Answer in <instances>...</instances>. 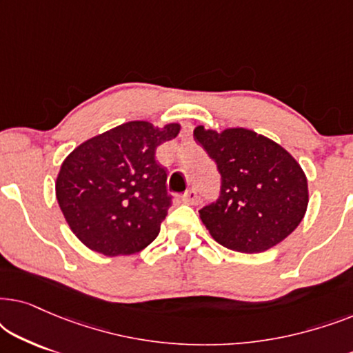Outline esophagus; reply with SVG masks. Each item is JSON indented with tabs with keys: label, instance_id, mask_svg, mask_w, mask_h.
I'll use <instances>...</instances> for the list:
<instances>
[{
	"label": "esophagus",
	"instance_id": "1",
	"mask_svg": "<svg viewBox=\"0 0 353 353\" xmlns=\"http://www.w3.org/2000/svg\"><path fill=\"white\" fill-rule=\"evenodd\" d=\"M181 199L185 201L186 204H196L199 197H197V191L194 190V188H191V190H188L185 194L181 196Z\"/></svg>",
	"mask_w": 353,
	"mask_h": 353
}]
</instances>
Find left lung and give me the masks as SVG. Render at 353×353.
Instances as JSON below:
<instances>
[{
	"label": "left lung",
	"instance_id": "left-lung-1",
	"mask_svg": "<svg viewBox=\"0 0 353 353\" xmlns=\"http://www.w3.org/2000/svg\"><path fill=\"white\" fill-rule=\"evenodd\" d=\"M194 139L216 163L219 199L199 210L216 243L236 252H263L288 238L308 204L305 173L286 149L252 130L216 133L197 127Z\"/></svg>",
	"mask_w": 353,
	"mask_h": 353
}]
</instances>
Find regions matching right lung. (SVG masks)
Here are the masks:
<instances>
[{"instance_id": "add662e5", "label": "right lung", "mask_w": 353, "mask_h": 353, "mask_svg": "<svg viewBox=\"0 0 353 353\" xmlns=\"http://www.w3.org/2000/svg\"><path fill=\"white\" fill-rule=\"evenodd\" d=\"M180 125L137 120L88 139L62 162L56 197L70 230L94 252L115 257L157 238L172 205L156 149Z\"/></svg>"}]
</instances>
